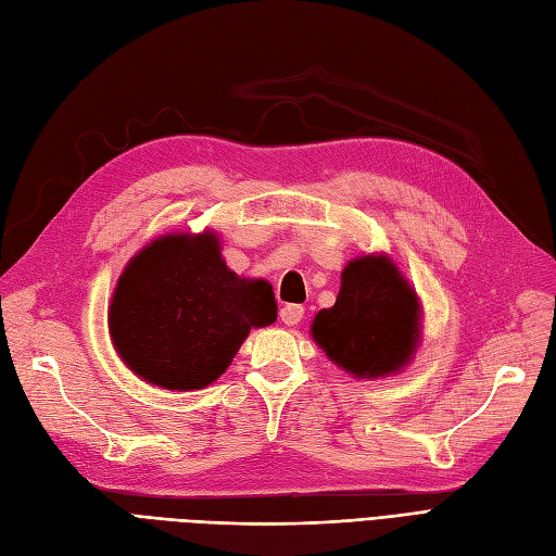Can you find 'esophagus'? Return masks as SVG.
Returning <instances> with one entry per match:
<instances>
[{
	"mask_svg": "<svg viewBox=\"0 0 556 556\" xmlns=\"http://www.w3.org/2000/svg\"><path fill=\"white\" fill-rule=\"evenodd\" d=\"M303 315H305V309L301 305H283L279 312V319L287 326H295V324H301Z\"/></svg>",
	"mask_w": 556,
	"mask_h": 556,
	"instance_id": "1",
	"label": "esophagus"
}]
</instances>
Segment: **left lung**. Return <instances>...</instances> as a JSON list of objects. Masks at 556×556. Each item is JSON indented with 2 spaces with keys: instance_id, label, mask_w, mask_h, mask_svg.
<instances>
[{
  "instance_id": "8db88e82",
  "label": "left lung",
  "mask_w": 556,
  "mask_h": 556,
  "mask_svg": "<svg viewBox=\"0 0 556 556\" xmlns=\"http://www.w3.org/2000/svg\"><path fill=\"white\" fill-rule=\"evenodd\" d=\"M309 336L352 378L396 376L420 348V298L388 253L357 255L340 273L336 305L317 312Z\"/></svg>"
}]
</instances>
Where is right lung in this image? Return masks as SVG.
<instances>
[{"mask_svg": "<svg viewBox=\"0 0 556 556\" xmlns=\"http://www.w3.org/2000/svg\"><path fill=\"white\" fill-rule=\"evenodd\" d=\"M216 230L168 232L126 263L108 307L112 348L134 376L170 392L204 390L251 329L277 321L267 279L227 267Z\"/></svg>", "mask_w": 556, "mask_h": 556, "instance_id": "obj_1", "label": "right lung"}]
</instances>
